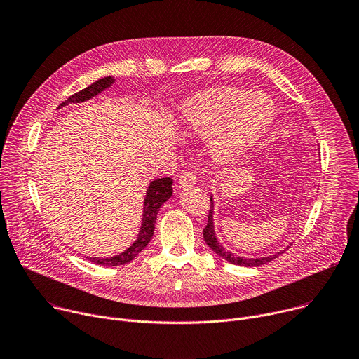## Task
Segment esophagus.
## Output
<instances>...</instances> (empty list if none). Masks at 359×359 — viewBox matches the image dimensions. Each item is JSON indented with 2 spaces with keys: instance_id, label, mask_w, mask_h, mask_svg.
<instances>
[{
  "instance_id": "esophagus-1",
  "label": "esophagus",
  "mask_w": 359,
  "mask_h": 359,
  "mask_svg": "<svg viewBox=\"0 0 359 359\" xmlns=\"http://www.w3.org/2000/svg\"><path fill=\"white\" fill-rule=\"evenodd\" d=\"M197 183V177L193 172H184L180 177H179V186L180 187H189V186H193Z\"/></svg>"
}]
</instances>
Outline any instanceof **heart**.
Segmentation results:
<instances>
[{
    "instance_id": "b5f03b06",
    "label": "heart",
    "mask_w": 359,
    "mask_h": 359,
    "mask_svg": "<svg viewBox=\"0 0 359 359\" xmlns=\"http://www.w3.org/2000/svg\"><path fill=\"white\" fill-rule=\"evenodd\" d=\"M276 112L264 93L223 86L187 97L179 109V126L190 137H212L213 158L229 166L270 129Z\"/></svg>"
}]
</instances>
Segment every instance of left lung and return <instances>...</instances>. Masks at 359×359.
<instances>
[{
    "mask_svg": "<svg viewBox=\"0 0 359 359\" xmlns=\"http://www.w3.org/2000/svg\"><path fill=\"white\" fill-rule=\"evenodd\" d=\"M210 210H209V219H208V226L203 229V237L206 244L217 254L220 257L231 264L236 266H243V267H259L263 264H267L269 262L277 259L280 254H283L287 248H290V245L285 250H281L273 255H267V257H257V259H247V257H238L234 252L226 250L216 238V233H215V224H213V210H215V203H213V196L210 197Z\"/></svg>",
    "mask_w": 359,
    "mask_h": 359,
    "instance_id": "1",
    "label": "left lung"
}]
</instances>
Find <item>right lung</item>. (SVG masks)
<instances>
[{
    "label": "right lung",
    "mask_w": 359,
    "mask_h": 359,
    "mask_svg": "<svg viewBox=\"0 0 359 359\" xmlns=\"http://www.w3.org/2000/svg\"><path fill=\"white\" fill-rule=\"evenodd\" d=\"M115 79L112 76H107L97 79L88 88L76 92L75 95L69 96L65 102L60 105V109L62 107H67L69 104H81V102H85L88 99H92L102 90L108 89ZM173 180L170 177H163V179H156L153 180L147 190H146V197L143 201V219H142V226L137 234V238L133 241L130 247H128L123 252H119L116 255H112V257H86L92 263L97 266H107V267H115V266H123L130 263L136 255L149 244L153 233H155V224H156V217L159 209L163 206V203L170 198L173 189H172Z\"/></svg>",
    "instance_id": "obj_1"
}]
</instances>
